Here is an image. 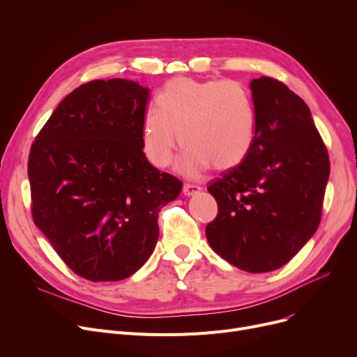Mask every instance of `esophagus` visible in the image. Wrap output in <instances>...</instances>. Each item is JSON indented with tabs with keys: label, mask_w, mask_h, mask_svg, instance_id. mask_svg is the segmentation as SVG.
Wrapping results in <instances>:
<instances>
[{
	"label": "esophagus",
	"mask_w": 357,
	"mask_h": 357,
	"mask_svg": "<svg viewBox=\"0 0 357 357\" xmlns=\"http://www.w3.org/2000/svg\"><path fill=\"white\" fill-rule=\"evenodd\" d=\"M201 190H202L201 186H199V185H195V183H185V185H183V194H185L186 197H191V195L199 192Z\"/></svg>",
	"instance_id": "34e87169"
}]
</instances>
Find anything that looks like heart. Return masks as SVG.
Masks as SVG:
<instances>
[{"mask_svg":"<svg viewBox=\"0 0 357 357\" xmlns=\"http://www.w3.org/2000/svg\"><path fill=\"white\" fill-rule=\"evenodd\" d=\"M143 120V147L156 167L171 165L178 143L186 147L179 171L197 176L213 165L224 171L246 159L256 135L250 91L234 79L175 78ZM180 139H177V135Z\"/></svg>","mask_w":357,"mask_h":357,"instance_id":"obj_1","label":"heart"}]
</instances>
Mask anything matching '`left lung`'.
<instances>
[{
    "instance_id": "obj_1",
    "label": "left lung",
    "mask_w": 357,
    "mask_h": 357,
    "mask_svg": "<svg viewBox=\"0 0 357 357\" xmlns=\"http://www.w3.org/2000/svg\"><path fill=\"white\" fill-rule=\"evenodd\" d=\"M250 88L255 143L208 186L218 214L205 234L229 264L264 273L287 265L320 226L330 159L301 97L271 77Z\"/></svg>"
}]
</instances>
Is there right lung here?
Segmentation results:
<instances>
[{"label": "right lung", "instance_id": "right-lung-1", "mask_svg": "<svg viewBox=\"0 0 357 357\" xmlns=\"http://www.w3.org/2000/svg\"><path fill=\"white\" fill-rule=\"evenodd\" d=\"M149 88L127 79L73 89L29 155L31 215L65 265L92 282L139 271L159 237L158 217L182 182L143 152Z\"/></svg>", "mask_w": 357, "mask_h": 357}]
</instances>
